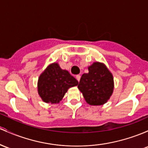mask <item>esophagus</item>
Here are the masks:
<instances>
[{
    "mask_svg": "<svg viewBox=\"0 0 148 148\" xmlns=\"http://www.w3.org/2000/svg\"><path fill=\"white\" fill-rule=\"evenodd\" d=\"M80 77H81V76L79 75H76V79H77V80L78 81V82H79V79H80Z\"/></svg>",
    "mask_w": 148,
    "mask_h": 148,
    "instance_id": "obj_1",
    "label": "esophagus"
}]
</instances>
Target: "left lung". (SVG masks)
Masks as SVG:
<instances>
[{
    "label": "left lung",
    "mask_w": 148,
    "mask_h": 148,
    "mask_svg": "<svg viewBox=\"0 0 148 148\" xmlns=\"http://www.w3.org/2000/svg\"><path fill=\"white\" fill-rule=\"evenodd\" d=\"M77 86L86 102L91 106H101L110 99L113 93L114 78L103 63L96 61L88 67Z\"/></svg>",
    "instance_id": "1"
}]
</instances>
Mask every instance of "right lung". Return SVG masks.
I'll use <instances>...</instances> for the list:
<instances>
[{
	"label": "right lung",
	"mask_w": 148,
	"mask_h": 148,
	"mask_svg": "<svg viewBox=\"0 0 148 148\" xmlns=\"http://www.w3.org/2000/svg\"><path fill=\"white\" fill-rule=\"evenodd\" d=\"M78 82L59 64L52 63L44 70L38 80V92L47 103L56 104L62 100L69 88L77 86Z\"/></svg>",
	"instance_id": "1"
}]
</instances>
